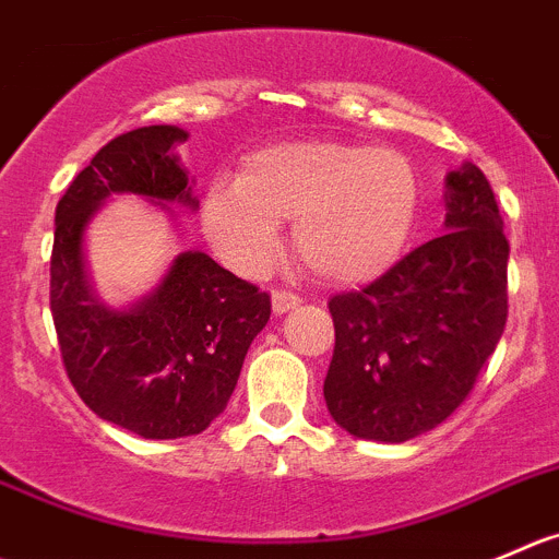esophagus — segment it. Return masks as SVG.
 <instances>
[{"instance_id": "1", "label": "esophagus", "mask_w": 559, "mask_h": 559, "mask_svg": "<svg viewBox=\"0 0 559 559\" xmlns=\"http://www.w3.org/2000/svg\"><path fill=\"white\" fill-rule=\"evenodd\" d=\"M300 295H295V292L289 289H275L273 292V311L275 313H286L292 311L295 306H300Z\"/></svg>"}]
</instances>
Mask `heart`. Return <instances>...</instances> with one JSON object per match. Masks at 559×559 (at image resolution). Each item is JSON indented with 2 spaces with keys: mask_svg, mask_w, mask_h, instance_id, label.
<instances>
[{
  "mask_svg": "<svg viewBox=\"0 0 559 559\" xmlns=\"http://www.w3.org/2000/svg\"><path fill=\"white\" fill-rule=\"evenodd\" d=\"M417 202L420 180L404 153L313 139L259 150L237 182H215L204 229L226 262L259 273L278 257V221L295 218L302 264L333 284H360L401 257Z\"/></svg>",
  "mask_w": 559,
  "mask_h": 559,
  "instance_id": "heart-1",
  "label": "heart"
}]
</instances>
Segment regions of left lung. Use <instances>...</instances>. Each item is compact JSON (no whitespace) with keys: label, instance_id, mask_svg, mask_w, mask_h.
<instances>
[{"label":"left lung","instance_id":"obj_1","mask_svg":"<svg viewBox=\"0 0 559 559\" xmlns=\"http://www.w3.org/2000/svg\"><path fill=\"white\" fill-rule=\"evenodd\" d=\"M448 231L357 292L330 297L324 401L357 440L406 442L467 401L508 322V253L478 166L448 175Z\"/></svg>","mask_w":559,"mask_h":559}]
</instances>
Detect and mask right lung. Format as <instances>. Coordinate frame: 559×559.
<instances>
[{"label":"right lung","instance_id":"right-lung-1","mask_svg":"<svg viewBox=\"0 0 559 559\" xmlns=\"http://www.w3.org/2000/svg\"><path fill=\"white\" fill-rule=\"evenodd\" d=\"M186 139L177 124L117 135L75 175L53 215L51 317L64 371L97 417L144 440L202 435L229 404L248 346L270 319L267 292L199 251L180 253L130 311L97 302L86 284L81 237L103 199L139 193L197 207L171 155Z\"/></svg>","mask_w":559,"mask_h":559}]
</instances>
